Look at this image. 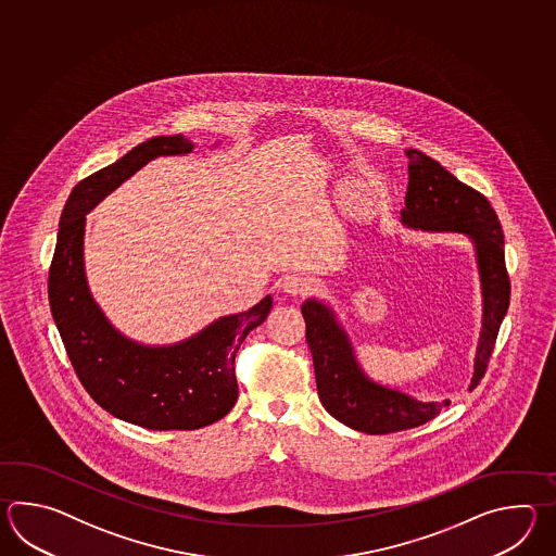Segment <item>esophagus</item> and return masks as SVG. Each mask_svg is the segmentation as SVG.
<instances>
[{
  "label": "esophagus",
  "mask_w": 556,
  "mask_h": 556,
  "mask_svg": "<svg viewBox=\"0 0 556 556\" xmlns=\"http://www.w3.org/2000/svg\"><path fill=\"white\" fill-rule=\"evenodd\" d=\"M282 288L286 294H306L307 290H312V280L304 274H288L283 276Z\"/></svg>",
  "instance_id": "obj_1"
}]
</instances>
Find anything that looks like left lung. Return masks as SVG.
<instances>
[{
	"label": "left lung",
	"instance_id": "left-lung-1",
	"mask_svg": "<svg viewBox=\"0 0 556 556\" xmlns=\"http://www.w3.org/2000/svg\"><path fill=\"white\" fill-rule=\"evenodd\" d=\"M405 154L409 159V182L402 208L403 226L424 232L463 235L475 250L483 319L469 383L472 390L484 376L510 298L503 228L483 194L463 185L426 153L405 149ZM302 316L306 319L307 348L314 357L319 402L343 426L367 435H383L424 426L450 405V400L421 402L369 378L357 362L354 343L336 309L326 300L307 298L302 304Z\"/></svg>",
	"mask_w": 556,
	"mask_h": 556
}]
</instances>
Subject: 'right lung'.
Instances as JSON below:
<instances>
[{"instance_id":"right-lung-1","label":"right lung","mask_w":556,"mask_h":556,"mask_svg":"<svg viewBox=\"0 0 556 556\" xmlns=\"http://www.w3.org/2000/svg\"><path fill=\"white\" fill-rule=\"evenodd\" d=\"M192 149L194 142L185 135L153 137L84 178L61 213L49 268L51 314L85 390L113 417L153 431L201 429L235 407L238 348L273 309L268 294L256 306L214 319L182 342L147 345L121 333L94 302L85 274L87 213L156 156L189 154Z\"/></svg>"}]
</instances>
